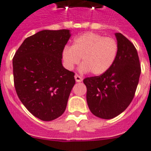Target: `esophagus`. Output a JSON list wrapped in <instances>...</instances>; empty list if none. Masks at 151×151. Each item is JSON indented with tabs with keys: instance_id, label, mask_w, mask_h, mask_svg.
Returning a JSON list of instances; mask_svg holds the SVG:
<instances>
[{
	"instance_id": "esophagus-1",
	"label": "esophagus",
	"mask_w": 151,
	"mask_h": 151,
	"mask_svg": "<svg viewBox=\"0 0 151 151\" xmlns=\"http://www.w3.org/2000/svg\"><path fill=\"white\" fill-rule=\"evenodd\" d=\"M74 78H75V80H76V82H77V83L82 82L83 77H81V76L78 75V74H75V76H74Z\"/></svg>"
}]
</instances>
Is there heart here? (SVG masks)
Here are the masks:
<instances>
[{
  "label": "heart",
  "mask_w": 151,
  "mask_h": 151,
  "mask_svg": "<svg viewBox=\"0 0 151 151\" xmlns=\"http://www.w3.org/2000/svg\"><path fill=\"white\" fill-rule=\"evenodd\" d=\"M118 52V44L111 37L95 33H86L74 39L71 47L63 50V59L68 69L74 68L82 59L80 69L94 75L105 73L114 63Z\"/></svg>",
  "instance_id": "b5f03b06"
}]
</instances>
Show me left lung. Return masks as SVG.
<instances>
[{"label": "left lung", "mask_w": 151, "mask_h": 151, "mask_svg": "<svg viewBox=\"0 0 151 151\" xmlns=\"http://www.w3.org/2000/svg\"><path fill=\"white\" fill-rule=\"evenodd\" d=\"M116 57L107 71L100 76L86 77V100L91 113L98 118L111 119L123 112L135 96L141 65L133 44L120 33Z\"/></svg>", "instance_id": "1"}]
</instances>
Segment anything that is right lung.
Wrapping results in <instances>:
<instances>
[{"instance_id": "obj_1", "label": "right lung", "mask_w": 151, "mask_h": 151, "mask_svg": "<svg viewBox=\"0 0 151 151\" xmlns=\"http://www.w3.org/2000/svg\"><path fill=\"white\" fill-rule=\"evenodd\" d=\"M68 29L39 31L27 37L12 59L18 97L30 113L45 122L65 112L75 84L74 73L62 64Z\"/></svg>"}]
</instances>
